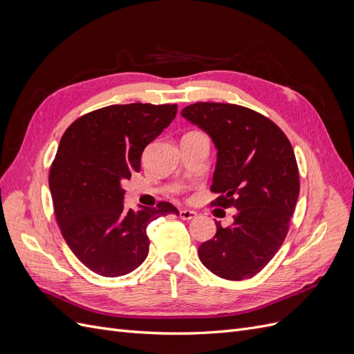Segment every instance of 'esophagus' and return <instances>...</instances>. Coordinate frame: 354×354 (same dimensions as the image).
<instances>
[{"label": "esophagus", "mask_w": 354, "mask_h": 354, "mask_svg": "<svg viewBox=\"0 0 354 354\" xmlns=\"http://www.w3.org/2000/svg\"><path fill=\"white\" fill-rule=\"evenodd\" d=\"M196 217V212L192 211V209H180V218L183 220H192Z\"/></svg>", "instance_id": "esophagus-1"}]
</instances>
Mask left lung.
Segmentation results:
<instances>
[{
	"mask_svg": "<svg viewBox=\"0 0 354 354\" xmlns=\"http://www.w3.org/2000/svg\"><path fill=\"white\" fill-rule=\"evenodd\" d=\"M181 116L217 147L211 203L238 209L230 227L203 242L199 260L227 281L250 279L279 251L299 194L298 167L285 133L264 115L230 103L199 102Z\"/></svg>",
	"mask_w": 354,
	"mask_h": 354,
	"instance_id": "1",
	"label": "left lung"
}]
</instances>
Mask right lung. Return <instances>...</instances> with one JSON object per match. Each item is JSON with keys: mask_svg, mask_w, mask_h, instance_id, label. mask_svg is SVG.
Returning a JSON list of instances; mask_svg holds the SVG:
<instances>
[{"mask_svg": "<svg viewBox=\"0 0 354 354\" xmlns=\"http://www.w3.org/2000/svg\"><path fill=\"white\" fill-rule=\"evenodd\" d=\"M177 104H112L78 118L62 136L50 168L53 207L63 238L94 273L118 277L147 257V224L178 209H125L122 181L140 171L145 147L176 118Z\"/></svg>", "mask_w": 354, "mask_h": 354, "instance_id": "add662e5", "label": "right lung"}]
</instances>
